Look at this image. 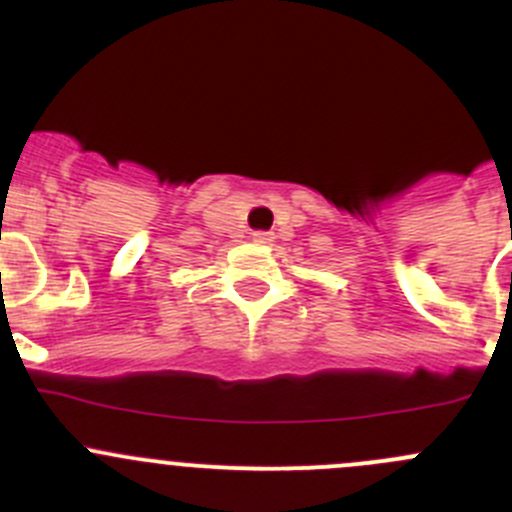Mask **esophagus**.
<instances>
[{
  "mask_svg": "<svg viewBox=\"0 0 512 512\" xmlns=\"http://www.w3.org/2000/svg\"><path fill=\"white\" fill-rule=\"evenodd\" d=\"M272 240H275V237H272V232H262V230L252 232V242H255V245H270Z\"/></svg>",
  "mask_w": 512,
  "mask_h": 512,
  "instance_id": "34e87169",
  "label": "esophagus"
}]
</instances>
